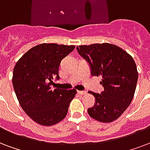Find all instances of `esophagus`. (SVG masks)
Segmentation results:
<instances>
[{"mask_svg": "<svg viewBox=\"0 0 150 150\" xmlns=\"http://www.w3.org/2000/svg\"><path fill=\"white\" fill-rule=\"evenodd\" d=\"M78 93L79 94H82V95H84V94H86V91H84V90H78Z\"/></svg>", "mask_w": 150, "mask_h": 150, "instance_id": "1", "label": "esophagus"}]
</instances>
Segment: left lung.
<instances>
[{"label":"left lung","mask_w":150,"mask_h":150,"mask_svg":"<svg viewBox=\"0 0 150 150\" xmlns=\"http://www.w3.org/2000/svg\"><path fill=\"white\" fill-rule=\"evenodd\" d=\"M77 50L90 64L91 75L102 78L104 91H89L96 102L88 108V114L102 123L116 120L130 105L135 92L139 74L133 57L109 43L79 45Z\"/></svg>","instance_id":"obj_1"}]
</instances>
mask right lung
Here are the masks:
<instances>
[{"instance_id":"obj_1","label":"right lung","mask_w":150,"mask_h":150,"mask_svg":"<svg viewBox=\"0 0 150 150\" xmlns=\"http://www.w3.org/2000/svg\"><path fill=\"white\" fill-rule=\"evenodd\" d=\"M75 45L43 43L28 50L16 62L12 84L19 105L30 118L42 126L63 120L76 90H62L50 86L59 79L61 60Z\"/></svg>"}]
</instances>
